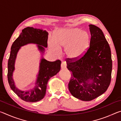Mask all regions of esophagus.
<instances>
[{"mask_svg": "<svg viewBox=\"0 0 121 121\" xmlns=\"http://www.w3.org/2000/svg\"><path fill=\"white\" fill-rule=\"evenodd\" d=\"M66 67H67L66 63L65 62H62V63H61V69H65V68H66Z\"/></svg>", "mask_w": 121, "mask_h": 121, "instance_id": "esophagus-1", "label": "esophagus"}]
</instances>
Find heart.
<instances>
[{"instance_id": "b5f03b06", "label": "heart", "mask_w": 121, "mask_h": 121, "mask_svg": "<svg viewBox=\"0 0 121 121\" xmlns=\"http://www.w3.org/2000/svg\"><path fill=\"white\" fill-rule=\"evenodd\" d=\"M48 46L55 53L61 51L60 47H65V53L70 59H78L82 56L86 51L89 44L87 34L81 29L69 28L57 32L55 39L48 40Z\"/></svg>"}]
</instances>
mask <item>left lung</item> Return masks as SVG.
<instances>
[{
    "label": "left lung",
    "mask_w": 121,
    "mask_h": 121,
    "mask_svg": "<svg viewBox=\"0 0 121 121\" xmlns=\"http://www.w3.org/2000/svg\"><path fill=\"white\" fill-rule=\"evenodd\" d=\"M89 27L91 38L86 52L79 58L68 59L67 62L71 73L69 91L74 97L86 101L107 91L112 70L111 51L103 32L93 24Z\"/></svg>",
    "instance_id": "obj_1"
}]
</instances>
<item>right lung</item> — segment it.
Wrapping results in <instances>:
<instances>
[{"instance_id": "obj_1", "label": "right lung", "mask_w": 121, "mask_h": 121, "mask_svg": "<svg viewBox=\"0 0 121 121\" xmlns=\"http://www.w3.org/2000/svg\"><path fill=\"white\" fill-rule=\"evenodd\" d=\"M48 32L45 30L26 27L22 30L19 37L14 41L11 46V53L8 61V81L10 87L14 92L26 102H37L43 99L46 94L48 81L50 78L56 75L60 71L61 62L59 60L51 62L43 58L40 61L36 86L30 91H23L15 87L12 78L16 55L21 46L29 43L37 44L39 50L44 53V47H48Z\"/></svg>"}]
</instances>
